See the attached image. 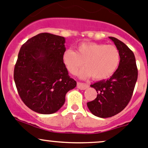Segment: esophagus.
<instances>
[{
	"label": "esophagus",
	"instance_id": "obj_1",
	"mask_svg": "<svg viewBox=\"0 0 148 148\" xmlns=\"http://www.w3.org/2000/svg\"><path fill=\"white\" fill-rule=\"evenodd\" d=\"M88 87H89V85L80 82L77 83V88H79V89H81V90H84V89H87Z\"/></svg>",
	"mask_w": 148,
	"mask_h": 148
}]
</instances>
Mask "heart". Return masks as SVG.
<instances>
[{"label":"heart","instance_id":"1","mask_svg":"<svg viewBox=\"0 0 148 148\" xmlns=\"http://www.w3.org/2000/svg\"><path fill=\"white\" fill-rule=\"evenodd\" d=\"M77 49V51L66 49L62 55V60L72 74H77L84 63L86 67L78 74L83 79L90 77L95 80L105 79L114 74L120 64V52L114 45L83 42Z\"/></svg>","mask_w":148,"mask_h":148}]
</instances>
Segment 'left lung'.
Segmentation results:
<instances>
[{"instance_id":"1","label":"left lung","mask_w":148,"mask_h":148,"mask_svg":"<svg viewBox=\"0 0 148 148\" xmlns=\"http://www.w3.org/2000/svg\"><path fill=\"white\" fill-rule=\"evenodd\" d=\"M109 38L120 52V64L109 79L91 85L97 92V96L95 100L87 102L89 111L101 118L112 117L125 108L130 101L138 79V68L133 52L117 38Z\"/></svg>"}]
</instances>
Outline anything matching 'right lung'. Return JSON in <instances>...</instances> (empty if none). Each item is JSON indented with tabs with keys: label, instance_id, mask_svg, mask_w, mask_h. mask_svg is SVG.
Listing matches in <instances>:
<instances>
[{
	"label": "right lung",
	"instance_id": "right-lung-1",
	"mask_svg": "<svg viewBox=\"0 0 148 148\" xmlns=\"http://www.w3.org/2000/svg\"><path fill=\"white\" fill-rule=\"evenodd\" d=\"M65 38L41 33L21 48L14 68V81L24 104L36 112H56L66 94L77 86L62 60Z\"/></svg>",
	"mask_w": 148,
	"mask_h": 148
}]
</instances>
